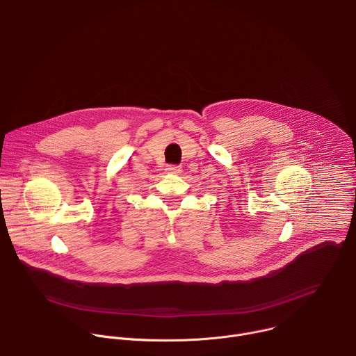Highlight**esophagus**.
Instances as JSON below:
<instances>
[{"label": "esophagus", "instance_id": "1", "mask_svg": "<svg viewBox=\"0 0 356 356\" xmlns=\"http://www.w3.org/2000/svg\"><path fill=\"white\" fill-rule=\"evenodd\" d=\"M166 170H168V173H172V175H179V173H181V168H180V166H175V165L168 166Z\"/></svg>", "mask_w": 356, "mask_h": 356}]
</instances>
